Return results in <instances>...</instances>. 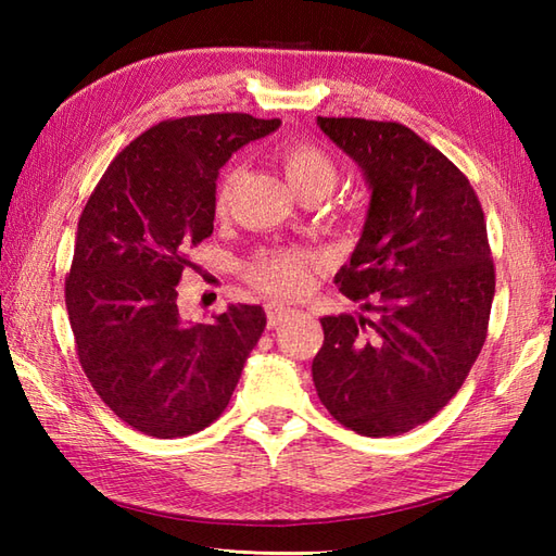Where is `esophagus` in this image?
<instances>
[{
	"mask_svg": "<svg viewBox=\"0 0 556 556\" xmlns=\"http://www.w3.org/2000/svg\"><path fill=\"white\" fill-rule=\"evenodd\" d=\"M265 313H267V325L269 327H277L285 320H289V317L293 315L291 308H285V305H279V303H267Z\"/></svg>",
	"mask_w": 556,
	"mask_h": 556,
	"instance_id": "1",
	"label": "esophagus"
}]
</instances>
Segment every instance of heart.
I'll list each match as a JSON object with an SVG mask.
<instances>
[{
	"label": "heart",
	"instance_id": "heart-1",
	"mask_svg": "<svg viewBox=\"0 0 556 556\" xmlns=\"http://www.w3.org/2000/svg\"><path fill=\"white\" fill-rule=\"evenodd\" d=\"M277 162L289 186L303 200L325 198L337 184L339 172L334 160L311 140H296V143L285 146L277 152ZM236 176H239V172L233 167L222 174L215 193L217 215H224L229 210ZM313 269L315 260L308 253L296 251V248H275V251H263L251 260L248 279L260 291L275 299H299L311 289Z\"/></svg>",
	"mask_w": 556,
	"mask_h": 556
}]
</instances>
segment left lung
I'll use <instances>...</instances> for the list:
<instances>
[{"mask_svg": "<svg viewBox=\"0 0 556 556\" xmlns=\"http://www.w3.org/2000/svg\"><path fill=\"white\" fill-rule=\"evenodd\" d=\"M317 124L370 186L361 241L334 281L375 320L323 317L313 382L344 428L404 434L452 401L485 344L494 299L485 215L456 164L408 126Z\"/></svg>", "mask_w": 556, "mask_h": 556, "instance_id": "1", "label": "left lung"}]
</instances>
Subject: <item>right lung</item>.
<instances>
[{"instance_id":"right-lung-1","label":"right lung","mask_w":556,"mask_h":556,"mask_svg":"<svg viewBox=\"0 0 556 556\" xmlns=\"http://www.w3.org/2000/svg\"><path fill=\"white\" fill-rule=\"evenodd\" d=\"M279 124L239 112L160 122L114 157L83 207L71 332L92 389L138 432L172 440L215 422L263 334L260 305L186 323L176 287L193 267L188 248L215 229L219 169Z\"/></svg>"}]
</instances>
